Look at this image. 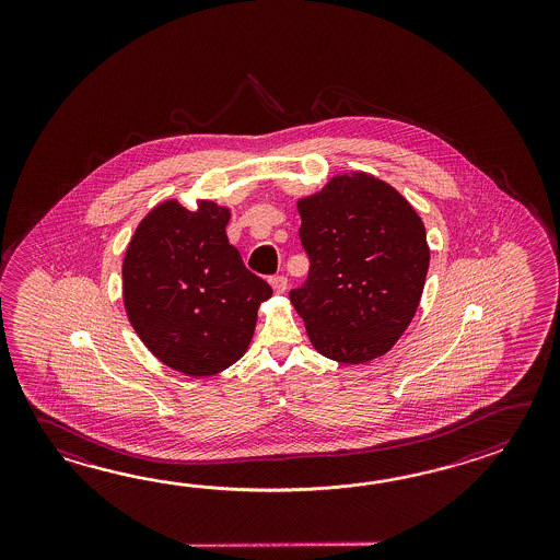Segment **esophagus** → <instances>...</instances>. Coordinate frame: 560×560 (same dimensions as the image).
Segmentation results:
<instances>
[{"label": "esophagus", "instance_id": "34e87169", "mask_svg": "<svg viewBox=\"0 0 560 560\" xmlns=\"http://www.w3.org/2000/svg\"><path fill=\"white\" fill-rule=\"evenodd\" d=\"M270 284L275 288L276 294H284L285 288H288V278L285 276H272Z\"/></svg>", "mask_w": 560, "mask_h": 560}]
</instances>
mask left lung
I'll use <instances>...</instances> for the list:
<instances>
[{
    "label": "left lung",
    "instance_id": "8db88e82",
    "mask_svg": "<svg viewBox=\"0 0 560 560\" xmlns=\"http://www.w3.org/2000/svg\"><path fill=\"white\" fill-rule=\"evenodd\" d=\"M298 212L310 272L290 302L310 342L342 364L386 354L415 318L429 272L417 210L386 182L354 172L298 200Z\"/></svg>",
    "mask_w": 560,
    "mask_h": 560
}]
</instances>
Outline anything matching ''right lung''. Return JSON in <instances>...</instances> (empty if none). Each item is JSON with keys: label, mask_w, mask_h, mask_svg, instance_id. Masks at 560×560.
<instances>
[{"label": "right lung", "mask_w": 560, "mask_h": 560, "mask_svg": "<svg viewBox=\"0 0 560 560\" xmlns=\"http://www.w3.org/2000/svg\"><path fill=\"white\" fill-rule=\"evenodd\" d=\"M230 210L155 206L124 256V306L143 345L170 369L212 376L248 350L270 284L228 242Z\"/></svg>", "instance_id": "right-lung-1"}]
</instances>
